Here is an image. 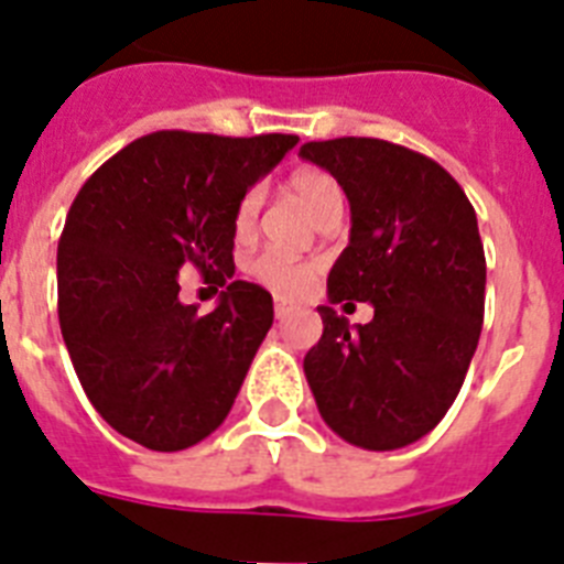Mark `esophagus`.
<instances>
[{
    "label": "esophagus",
    "mask_w": 564,
    "mask_h": 564,
    "mask_svg": "<svg viewBox=\"0 0 564 564\" xmlns=\"http://www.w3.org/2000/svg\"><path fill=\"white\" fill-rule=\"evenodd\" d=\"M290 312V304L286 301H281V297H274V318H283Z\"/></svg>",
    "instance_id": "esophagus-1"
}]
</instances>
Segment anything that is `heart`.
Wrapping results in <instances>:
<instances>
[{"label":"heart","mask_w":564,"mask_h":564,"mask_svg":"<svg viewBox=\"0 0 564 564\" xmlns=\"http://www.w3.org/2000/svg\"><path fill=\"white\" fill-rule=\"evenodd\" d=\"M286 188H290L292 197L304 206V212L315 224L326 220L335 212H344V192H340L338 180L329 172H321V169H297L290 177V183H286ZM260 203H263V197H260L258 188H249L238 200V206H235L231 231H235V238L240 243H246L254 235V229H258ZM315 272H318L315 263L292 260L278 252H260L258 258L246 263V274L254 283H260L263 290L274 292V295L281 297L301 295L312 283Z\"/></svg>","instance_id":"obj_1"}]
</instances>
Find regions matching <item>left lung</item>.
I'll use <instances>...</instances> for the list:
<instances>
[{
  "instance_id": "8db88e82",
  "label": "left lung",
  "mask_w": 564,
  "mask_h": 564,
  "mask_svg": "<svg viewBox=\"0 0 564 564\" xmlns=\"http://www.w3.org/2000/svg\"><path fill=\"white\" fill-rule=\"evenodd\" d=\"M347 192L349 246L329 304L370 301V324L318 306L304 372L321 419L364 451H399L444 419L485 321V246L467 194L435 160L376 137L301 145Z\"/></svg>"
}]
</instances>
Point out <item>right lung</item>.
<instances>
[{"mask_svg": "<svg viewBox=\"0 0 564 564\" xmlns=\"http://www.w3.org/2000/svg\"><path fill=\"white\" fill-rule=\"evenodd\" d=\"M295 143L154 131L70 203L56 249L59 329L94 410L131 442L186 451L229 415L274 318L263 286L231 281V215ZM186 268L227 286L209 316L178 304Z\"/></svg>", "mask_w": 564, "mask_h": 564, "instance_id": "right-lung-1", "label": "right lung"}]
</instances>
